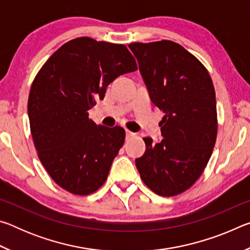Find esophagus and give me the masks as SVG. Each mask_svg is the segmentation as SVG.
Segmentation results:
<instances>
[{
    "label": "esophagus",
    "mask_w": 250,
    "mask_h": 250,
    "mask_svg": "<svg viewBox=\"0 0 250 250\" xmlns=\"http://www.w3.org/2000/svg\"><path fill=\"white\" fill-rule=\"evenodd\" d=\"M134 135H135V133L131 132V131H129V130H126V131H125V137H126V139L132 138V137H134Z\"/></svg>",
    "instance_id": "obj_1"
}]
</instances>
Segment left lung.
<instances>
[{"mask_svg": "<svg viewBox=\"0 0 250 250\" xmlns=\"http://www.w3.org/2000/svg\"><path fill=\"white\" fill-rule=\"evenodd\" d=\"M137 57L151 101L164 115L163 139L143 138L146 152L135 166L147 188L175 196L200 179L217 137L214 84L205 66L175 42L129 45Z\"/></svg>", "mask_w": 250, "mask_h": 250, "instance_id": "8db88e82", "label": "left lung"}]
</instances>
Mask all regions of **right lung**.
Listing matches in <instances>:
<instances>
[{"mask_svg":"<svg viewBox=\"0 0 250 250\" xmlns=\"http://www.w3.org/2000/svg\"><path fill=\"white\" fill-rule=\"evenodd\" d=\"M137 69L125 45L83 36L59 47L34 78L27 103L34 146L67 192L89 195L107 180L125 131L97 125L88 111L113 80Z\"/></svg>","mask_w":250,"mask_h":250,"instance_id":"obj_1","label":"right lung"}]
</instances>
